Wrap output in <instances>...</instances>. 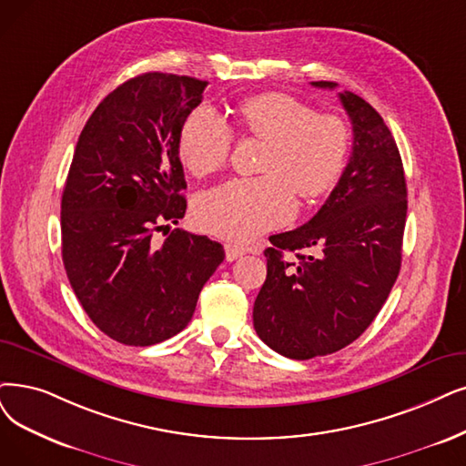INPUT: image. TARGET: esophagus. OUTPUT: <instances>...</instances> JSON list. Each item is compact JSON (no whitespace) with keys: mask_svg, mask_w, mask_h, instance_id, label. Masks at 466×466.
<instances>
[{"mask_svg":"<svg viewBox=\"0 0 466 466\" xmlns=\"http://www.w3.org/2000/svg\"><path fill=\"white\" fill-rule=\"evenodd\" d=\"M243 254H247V248L238 247V245H226V258H228V262H235V259L240 258Z\"/></svg>","mask_w":466,"mask_h":466,"instance_id":"34e87169","label":"esophagus"}]
</instances>
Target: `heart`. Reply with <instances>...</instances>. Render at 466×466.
<instances>
[{"label": "heart", "mask_w": 466, "mask_h": 466, "mask_svg": "<svg viewBox=\"0 0 466 466\" xmlns=\"http://www.w3.org/2000/svg\"><path fill=\"white\" fill-rule=\"evenodd\" d=\"M248 132L269 141L259 177H235L204 193L195 221L218 237L250 240L287 223L296 212L294 191L313 198L340 179L350 153L348 126L334 115L285 93H266L243 103ZM233 129L212 106L202 105L185 118L177 153L185 168L207 176L228 164Z\"/></svg>", "instance_id": "1"}]
</instances>
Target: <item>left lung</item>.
Listing matches in <instances>:
<instances>
[{"label":"left lung","instance_id":"8db88e82","mask_svg":"<svg viewBox=\"0 0 466 466\" xmlns=\"http://www.w3.org/2000/svg\"><path fill=\"white\" fill-rule=\"evenodd\" d=\"M339 97L353 132L350 162L318 214L269 237L268 277L252 311L258 337L290 360L327 356L360 339L401 268L407 185L398 145L367 101L351 91Z\"/></svg>","mask_w":466,"mask_h":466}]
</instances>
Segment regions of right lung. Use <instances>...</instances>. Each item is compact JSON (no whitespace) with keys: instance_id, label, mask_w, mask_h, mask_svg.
I'll list each match as a JSON object with an SVG mask.
<instances>
[{"instance_id":"right-lung-1","label":"right lung","mask_w":466,"mask_h":466,"mask_svg":"<svg viewBox=\"0 0 466 466\" xmlns=\"http://www.w3.org/2000/svg\"><path fill=\"white\" fill-rule=\"evenodd\" d=\"M207 86L164 72L124 82L93 110L72 157L63 264L89 319L126 346H153L187 327L226 258L207 235L170 231L187 208L177 139ZM155 230L169 237L155 244Z\"/></svg>"}]
</instances>
